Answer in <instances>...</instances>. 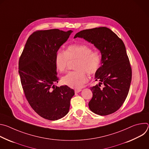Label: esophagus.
<instances>
[{
	"label": "esophagus",
	"mask_w": 149,
	"mask_h": 149,
	"mask_svg": "<svg viewBox=\"0 0 149 149\" xmlns=\"http://www.w3.org/2000/svg\"><path fill=\"white\" fill-rule=\"evenodd\" d=\"M81 89H79V88H77V89H75V93H79L80 91H81Z\"/></svg>",
	"instance_id": "1"
}]
</instances>
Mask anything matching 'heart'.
Masks as SVG:
<instances>
[{
	"label": "heart",
	"instance_id": "heart-1",
	"mask_svg": "<svg viewBox=\"0 0 149 149\" xmlns=\"http://www.w3.org/2000/svg\"><path fill=\"white\" fill-rule=\"evenodd\" d=\"M78 59L75 71L67 73L62 78L63 84L71 88H80L87 82V72L90 75L95 74L101 65V55L98 51H93L91 47L85 44H72L67 51L59 49L56 51L55 63L57 70L64 72L70 60Z\"/></svg>",
	"mask_w": 149,
	"mask_h": 149
}]
</instances>
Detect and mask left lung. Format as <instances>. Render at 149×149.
<instances>
[{
    "label": "left lung",
    "instance_id": "8db88e82",
    "mask_svg": "<svg viewBox=\"0 0 149 149\" xmlns=\"http://www.w3.org/2000/svg\"><path fill=\"white\" fill-rule=\"evenodd\" d=\"M83 38L93 44L101 54V66L95 74L98 85L91 88L88 103L93 113L107 116L118 110L128 95L132 72L123 40L106 27L81 31L74 38ZM104 85L100 88V84Z\"/></svg>",
    "mask_w": 149,
    "mask_h": 149
}]
</instances>
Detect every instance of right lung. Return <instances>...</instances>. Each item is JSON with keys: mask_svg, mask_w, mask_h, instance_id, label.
I'll return each mask as SVG.
<instances>
[{"mask_svg": "<svg viewBox=\"0 0 149 149\" xmlns=\"http://www.w3.org/2000/svg\"><path fill=\"white\" fill-rule=\"evenodd\" d=\"M73 31L58 29L38 31L28 39L19 61V74L25 97L40 117L56 120L69 111L74 90L58 82L56 52Z\"/></svg>", "mask_w": 149, "mask_h": 149, "instance_id": "obj_1", "label": "right lung"}]
</instances>
